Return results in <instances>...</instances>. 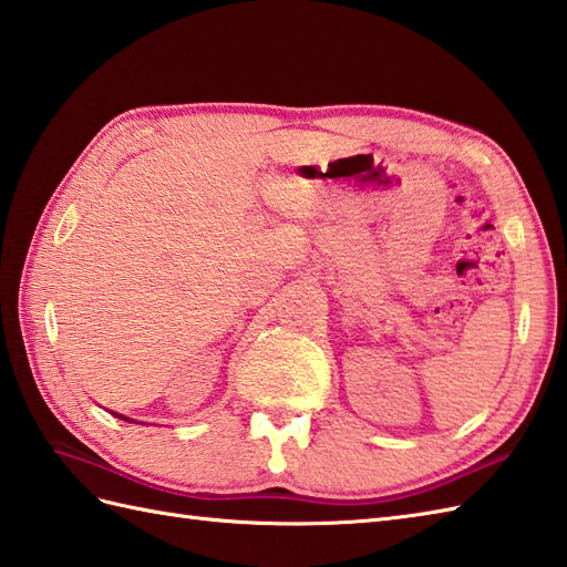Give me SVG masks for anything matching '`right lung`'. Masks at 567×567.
<instances>
[{
	"instance_id": "1",
	"label": "right lung",
	"mask_w": 567,
	"mask_h": 567,
	"mask_svg": "<svg viewBox=\"0 0 567 567\" xmlns=\"http://www.w3.org/2000/svg\"><path fill=\"white\" fill-rule=\"evenodd\" d=\"M111 414H116L118 420H125V422H135V420H131V417H123V414H118V412H111ZM135 424H137V422H135Z\"/></svg>"
}]
</instances>
